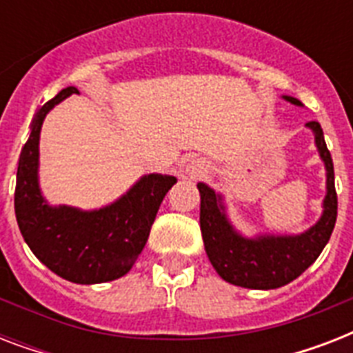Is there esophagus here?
I'll return each instance as SVG.
<instances>
[{"label": "esophagus", "instance_id": "1", "mask_svg": "<svg viewBox=\"0 0 353 353\" xmlns=\"http://www.w3.org/2000/svg\"><path fill=\"white\" fill-rule=\"evenodd\" d=\"M207 174V165L203 161H190L185 168V176L190 177V179H196V177H201Z\"/></svg>", "mask_w": 353, "mask_h": 353}]
</instances>
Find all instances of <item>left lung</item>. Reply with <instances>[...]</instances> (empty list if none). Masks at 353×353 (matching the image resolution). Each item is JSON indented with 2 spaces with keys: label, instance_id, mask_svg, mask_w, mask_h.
Here are the masks:
<instances>
[{
  "label": "left lung",
  "instance_id": "8db88e82",
  "mask_svg": "<svg viewBox=\"0 0 353 353\" xmlns=\"http://www.w3.org/2000/svg\"><path fill=\"white\" fill-rule=\"evenodd\" d=\"M284 99L295 106H302V102L293 97ZM306 126L315 133V144L326 166V198L323 203V216L306 232L296 236L243 238L227 220L220 194H216L205 183H198L201 196L199 227L205 251L216 273L229 284L249 290H276L290 284L317 260L334 232L337 220L334 161L324 143L321 124L312 121Z\"/></svg>",
  "mask_w": 353,
  "mask_h": 353
}]
</instances>
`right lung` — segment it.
Returning a JSON list of instances; mask_svg holds the SVG:
<instances>
[{"instance_id":"right-lung-1","label":"right lung","mask_w":353,"mask_h":353,"mask_svg":"<svg viewBox=\"0 0 353 353\" xmlns=\"http://www.w3.org/2000/svg\"><path fill=\"white\" fill-rule=\"evenodd\" d=\"M74 93L79 90L73 85L62 90L32 119L19 154L14 210L23 240L43 265L74 284H101L132 269L146 245L161 201L177 179L144 176L115 203L99 210L49 207L38 187L40 130L47 113Z\"/></svg>"}]
</instances>
